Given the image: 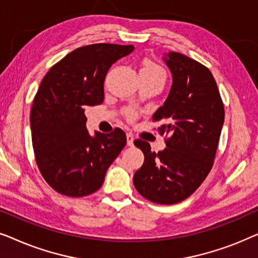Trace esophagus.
Wrapping results in <instances>:
<instances>
[{"label": "esophagus", "instance_id": "esophagus-1", "mask_svg": "<svg viewBox=\"0 0 258 258\" xmlns=\"http://www.w3.org/2000/svg\"><path fill=\"white\" fill-rule=\"evenodd\" d=\"M134 135L132 133H128L126 134V144H128L129 147H133L134 146Z\"/></svg>", "mask_w": 258, "mask_h": 258}]
</instances>
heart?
<instances>
[{
	"label": "heart",
	"instance_id": "b5f03b06",
	"mask_svg": "<svg viewBox=\"0 0 258 258\" xmlns=\"http://www.w3.org/2000/svg\"><path fill=\"white\" fill-rule=\"evenodd\" d=\"M141 74L143 75H149V76H162L165 79V73L163 68L161 66H158L156 62L151 61V59H144L142 63V67H141ZM125 117L129 119V121H134L137 116L136 109L134 108H126L124 110Z\"/></svg>",
	"mask_w": 258,
	"mask_h": 258
}]
</instances>
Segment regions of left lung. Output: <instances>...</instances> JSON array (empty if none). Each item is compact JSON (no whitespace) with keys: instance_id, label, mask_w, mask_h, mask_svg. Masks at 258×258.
<instances>
[{"instance_id":"8db88e82","label":"left lung","mask_w":258,"mask_h":258,"mask_svg":"<svg viewBox=\"0 0 258 258\" xmlns=\"http://www.w3.org/2000/svg\"><path fill=\"white\" fill-rule=\"evenodd\" d=\"M165 62L172 74V86L164 104L153 115L162 122L164 150H150V144L135 140L144 154V163L134 175V185L144 199L157 204H175L188 199L214 165L224 105L213 74L202 63L169 52Z\"/></svg>"}]
</instances>
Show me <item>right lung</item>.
Listing matches in <instances>:
<instances>
[{
    "label": "right lung",
    "mask_w": 258,
    "mask_h": 258,
    "mask_svg": "<svg viewBox=\"0 0 258 258\" xmlns=\"http://www.w3.org/2000/svg\"><path fill=\"white\" fill-rule=\"evenodd\" d=\"M133 50V45H84L52 66L42 80L30 111L31 141L41 175L58 194L83 197L97 191L126 144L119 128L91 137L84 109L103 102L109 68Z\"/></svg>",
    "instance_id": "1"
}]
</instances>
